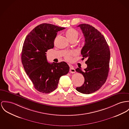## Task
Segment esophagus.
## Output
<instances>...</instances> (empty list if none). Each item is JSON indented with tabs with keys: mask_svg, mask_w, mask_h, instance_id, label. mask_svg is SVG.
I'll list each match as a JSON object with an SVG mask.
<instances>
[{
	"mask_svg": "<svg viewBox=\"0 0 129 129\" xmlns=\"http://www.w3.org/2000/svg\"><path fill=\"white\" fill-rule=\"evenodd\" d=\"M70 72L71 73H74L76 72V70L74 68V67L73 66H71L70 67Z\"/></svg>",
	"mask_w": 129,
	"mask_h": 129,
	"instance_id": "1",
	"label": "esophagus"
}]
</instances>
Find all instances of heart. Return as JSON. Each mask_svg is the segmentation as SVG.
I'll list each match as a JSON object with an SVG mask.
<instances>
[{"label":"heart","mask_w":129,"mask_h":129,"mask_svg":"<svg viewBox=\"0 0 129 129\" xmlns=\"http://www.w3.org/2000/svg\"><path fill=\"white\" fill-rule=\"evenodd\" d=\"M65 35L67 38H68V39L71 42L73 40H77L79 37V34L77 30H76L74 28H71L66 31ZM75 55V52L74 51L66 53L64 55V58L65 59L68 61H70L72 60V56H74Z\"/></svg>","instance_id":"obj_1"}]
</instances>
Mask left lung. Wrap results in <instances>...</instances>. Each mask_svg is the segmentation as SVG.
Segmentation results:
<instances>
[{
  "label": "left lung",
  "instance_id": "8db88e82",
  "mask_svg": "<svg viewBox=\"0 0 129 129\" xmlns=\"http://www.w3.org/2000/svg\"><path fill=\"white\" fill-rule=\"evenodd\" d=\"M79 27L85 38V44L81 50L83 59L86 58L87 68L76 71L82 74L84 82L76 90L89 94L97 91L107 79L109 72L110 50L104 36L95 28L88 24H80Z\"/></svg>",
  "mask_w": 129,
  "mask_h": 129
}]
</instances>
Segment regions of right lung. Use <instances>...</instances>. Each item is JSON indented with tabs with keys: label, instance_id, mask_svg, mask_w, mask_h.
Masks as SVG:
<instances>
[{
	"label": "right lung",
	"instance_id": "add662e5",
	"mask_svg": "<svg viewBox=\"0 0 129 129\" xmlns=\"http://www.w3.org/2000/svg\"><path fill=\"white\" fill-rule=\"evenodd\" d=\"M65 28L42 23L26 37L21 52V62L34 88L43 93H50L58 86L60 78L67 74L69 66L65 62H48L46 52L54 47L58 31Z\"/></svg>",
	"mask_w": 129,
	"mask_h": 129
}]
</instances>
